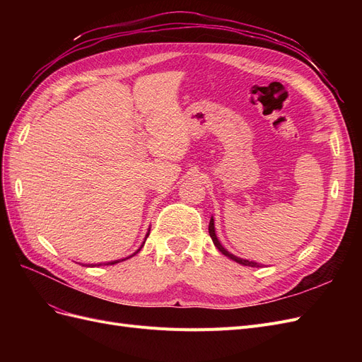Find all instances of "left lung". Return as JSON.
<instances>
[{"label":"left lung","mask_w":362,"mask_h":362,"mask_svg":"<svg viewBox=\"0 0 362 362\" xmlns=\"http://www.w3.org/2000/svg\"><path fill=\"white\" fill-rule=\"evenodd\" d=\"M208 233H210V237H211V240H213V243H214V246L222 252V254L225 255V257H228V258H231V259H234L235 262H238V264H243V266H250V267H259V264L258 262H254V261H249V259H243V258H238V257H235V255H233V254H229V252L221 245V242H218L217 240V237H216V233H214V221H213V217H211V221H210V225H208Z\"/></svg>","instance_id":"8db88e82"}]
</instances>
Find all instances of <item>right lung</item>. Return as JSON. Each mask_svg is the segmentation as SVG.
Here are the masks:
<instances>
[{
	"label": "right lung",
	"mask_w": 362,
	"mask_h": 362,
	"mask_svg": "<svg viewBox=\"0 0 362 362\" xmlns=\"http://www.w3.org/2000/svg\"><path fill=\"white\" fill-rule=\"evenodd\" d=\"M148 235H149V233L146 234V237H148ZM141 246H144V245H141ZM139 250H140V249H139ZM139 250H137V252H139ZM137 252H136V254H137ZM136 254H134V255H136ZM131 257H133V255H131ZM128 258H129V257H128ZM125 259H127V258H125ZM122 261H124V259H122ZM116 262H119V261H113V262H108V264H116Z\"/></svg>",
	"instance_id": "obj_1"
}]
</instances>
